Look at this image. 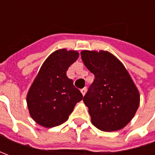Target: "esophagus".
I'll return each mask as SVG.
<instances>
[{"instance_id": "34e87169", "label": "esophagus", "mask_w": 155, "mask_h": 155, "mask_svg": "<svg viewBox=\"0 0 155 155\" xmlns=\"http://www.w3.org/2000/svg\"><path fill=\"white\" fill-rule=\"evenodd\" d=\"M87 91V88L86 87H84V88H83V89H81V92L83 94V96H84L85 95V93Z\"/></svg>"}]
</instances>
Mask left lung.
I'll return each mask as SVG.
<instances>
[{
	"mask_svg": "<svg viewBox=\"0 0 155 155\" xmlns=\"http://www.w3.org/2000/svg\"><path fill=\"white\" fill-rule=\"evenodd\" d=\"M81 58L95 76L84 97L92 123L106 132L124 128L140 104L139 91L126 68L109 51H83Z\"/></svg>",
	"mask_w": 155,
	"mask_h": 155,
	"instance_id": "1",
	"label": "left lung"
}]
</instances>
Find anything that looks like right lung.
Wrapping results in <instances>:
<instances>
[{
  "mask_svg": "<svg viewBox=\"0 0 155 155\" xmlns=\"http://www.w3.org/2000/svg\"><path fill=\"white\" fill-rule=\"evenodd\" d=\"M78 55L76 51L60 49L42 64L27 97L30 116L39 125L52 128L66 122L76 104L83 99L80 91L66 76Z\"/></svg>",
  "mask_w": 155,
  "mask_h": 155,
  "instance_id": "add662e5",
  "label": "right lung"
}]
</instances>
